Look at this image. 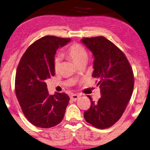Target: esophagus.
<instances>
[{
    "label": "esophagus",
    "mask_w": 150,
    "mask_h": 150,
    "mask_svg": "<svg viewBox=\"0 0 150 150\" xmlns=\"http://www.w3.org/2000/svg\"><path fill=\"white\" fill-rule=\"evenodd\" d=\"M79 96L78 95H76V94H73V95H71V99L73 101H76L77 99L79 98Z\"/></svg>",
    "instance_id": "1"
}]
</instances>
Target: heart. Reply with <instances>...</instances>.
I'll use <instances>...</instances> for the list:
<instances>
[{"label":"heart","mask_w":150,"mask_h":150,"mask_svg":"<svg viewBox=\"0 0 150 150\" xmlns=\"http://www.w3.org/2000/svg\"><path fill=\"white\" fill-rule=\"evenodd\" d=\"M67 53L74 62L78 64L83 59H87V52L85 48L79 44L74 43L68 48ZM60 65V58L57 57L54 62V69L57 71Z\"/></svg>","instance_id":"heart-1"}]
</instances>
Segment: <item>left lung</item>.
<instances>
[{
  "label": "left lung",
  "instance_id": "1",
  "mask_svg": "<svg viewBox=\"0 0 150 150\" xmlns=\"http://www.w3.org/2000/svg\"><path fill=\"white\" fill-rule=\"evenodd\" d=\"M81 41L93 54L92 76L99 79L101 95L97 103L88 95L91 105L83 117L97 128H108L121 118L131 98L134 84L132 69L124 53L105 38H83Z\"/></svg>",
  "mask_w": 150,
  "mask_h": 150
}]
</instances>
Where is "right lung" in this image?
Segmentation results:
<instances>
[{
	"mask_svg": "<svg viewBox=\"0 0 150 150\" xmlns=\"http://www.w3.org/2000/svg\"><path fill=\"white\" fill-rule=\"evenodd\" d=\"M70 38L47 35L26 50L17 67L15 91L22 111L35 126L49 128L62 121L70 98L64 93L50 95L45 79L55 75L57 49Z\"/></svg>",
	"mask_w": 150,
	"mask_h": 150,
	"instance_id": "right-lung-1",
	"label": "right lung"
}]
</instances>
